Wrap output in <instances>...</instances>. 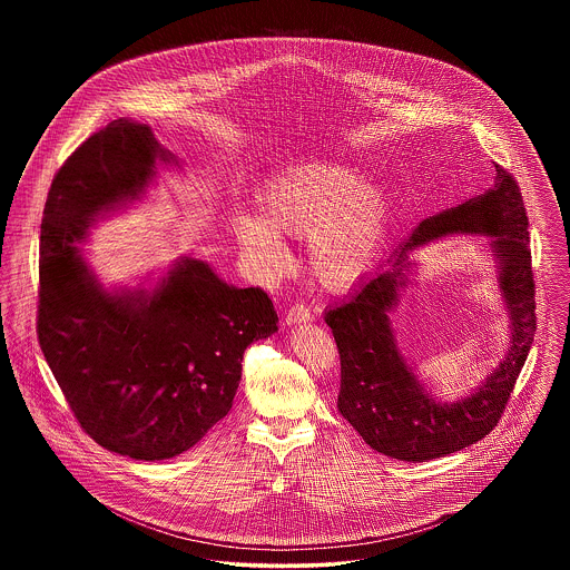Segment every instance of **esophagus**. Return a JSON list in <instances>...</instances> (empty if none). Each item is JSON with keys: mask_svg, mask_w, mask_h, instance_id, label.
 <instances>
[{"mask_svg": "<svg viewBox=\"0 0 570 570\" xmlns=\"http://www.w3.org/2000/svg\"><path fill=\"white\" fill-rule=\"evenodd\" d=\"M309 321H312L309 309H307L305 305H298V303L286 312V318H284V323L288 326L305 325V323H309Z\"/></svg>", "mask_w": 570, "mask_h": 570, "instance_id": "1", "label": "esophagus"}]
</instances>
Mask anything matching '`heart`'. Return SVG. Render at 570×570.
<instances>
[{
    "label": "heart",
    "instance_id": "obj_1",
    "mask_svg": "<svg viewBox=\"0 0 570 570\" xmlns=\"http://www.w3.org/2000/svg\"><path fill=\"white\" fill-rule=\"evenodd\" d=\"M261 217H235V235L267 273L288 263L279 235L307 237V258L326 286H348L367 272L386 239L393 200L389 188L348 158L293 164L258 198Z\"/></svg>",
    "mask_w": 570,
    "mask_h": 570
}]
</instances>
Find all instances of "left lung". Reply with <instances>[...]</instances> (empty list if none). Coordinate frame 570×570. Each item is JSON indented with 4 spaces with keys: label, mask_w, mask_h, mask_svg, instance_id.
<instances>
[{
    "label": "left lung",
    "mask_w": 570,
    "mask_h": 570,
    "mask_svg": "<svg viewBox=\"0 0 570 570\" xmlns=\"http://www.w3.org/2000/svg\"><path fill=\"white\" fill-rule=\"evenodd\" d=\"M485 236L497 285L510 314L508 353L472 392L444 403L426 389L396 344L390 316L416 269L409 254L446 236ZM337 342L342 386L340 414L382 455L428 461L461 451L495 428L530 353L537 314L528 216L515 179L495 166L485 194L425 217L400 244L382 272L325 312Z\"/></svg>",
    "instance_id": "left-lung-1"
}]
</instances>
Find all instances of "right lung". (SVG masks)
Segmentation results:
<instances>
[{"label":"right lung","instance_id":"1","mask_svg":"<svg viewBox=\"0 0 570 570\" xmlns=\"http://www.w3.org/2000/svg\"><path fill=\"white\" fill-rule=\"evenodd\" d=\"M184 166L147 124L119 117L55 175L40 226L38 340L82 430L132 460L181 455L233 407L252 342L277 331L272 298L179 256L136 286H107L81 245Z\"/></svg>","mask_w":570,"mask_h":570}]
</instances>
